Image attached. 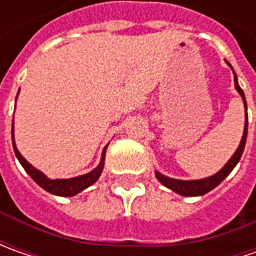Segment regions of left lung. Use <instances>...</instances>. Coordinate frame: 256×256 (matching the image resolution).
Returning a JSON list of instances; mask_svg holds the SVG:
<instances>
[{
	"label": "left lung",
	"instance_id": "left-lung-1",
	"mask_svg": "<svg viewBox=\"0 0 256 256\" xmlns=\"http://www.w3.org/2000/svg\"><path fill=\"white\" fill-rule=\"evenodd\" d=\"M232 68V66H231ZM234 81H235V88L238 90V92L241 94L242 100H244V104H245V111H246V101H245V95H244V91L241 90V86L238 85V78H236V74L234 72ZM246 134H248V114L245 115V130H244V135H242L241 144L236 150V152L234 154L231 160L228 161V164L222 168L221 171L215 175H212L210 178H205V180H198V181H180V180H172V178H168L160 172H155L158 181L164 184L166 188H170L172 191L178 192L184 196H200V195H204L206 192H210L211 190H214L215 186H218L230 174L235 168V165L240 162L241 160L242 152H244V148H245V142H246Z\"/></svg>",
	"mask_w": 256,
	"mask_h": 256
}]
</instances>
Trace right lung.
<instances>
[{"label": "right lung", "mask_w": 256, "mask_h": 256, "mask_svg": "<svg viewBox=\"0 0 256 256\" xmlns=\"http://www.w3.org/2000/svg\"><path fill=\"white\" fill-rule=\"evenodd\" d=\"M12 134H14V124H12ZM12 146H14V152L18 158V161L21 162V165L24 166V170L28 172V175L34 180L41 188H44L45 191L51 192L54 195H60V196H72L75 194L81 192L85 190L86 186L92 185L94 182L96 181L101 175V172L104 170V160H105V150L102 152V160L101 164L91 171L90 174H85L81 176L76 178H71V180H48L42 172H40L38 170H35L31 164H28L24 160V156L20 154V151L16 150L14 142V136H12Z\"/></svg>", "instance_id": "1"}]
</instances>
